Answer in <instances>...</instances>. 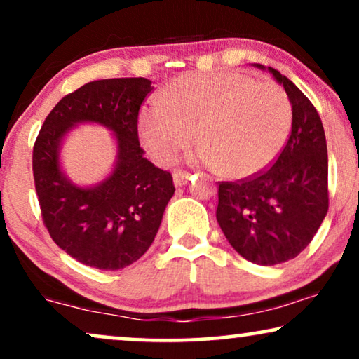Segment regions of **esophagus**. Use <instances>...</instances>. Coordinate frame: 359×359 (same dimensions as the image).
Segmentation results:
<instances>
[{
  "label": "esophagus",
  "instance_id": "esophagus-1",
  "mask_svg": "<svg viewBox=\"0 0 359 359\" xmlns=\"http://www.w3.org/2000/svg\"><path fill=\"white\" fill-rule=\"evenodd\" d=\"M189 178H191V175L186 173V171H176V173L173 175V183L176 188H178V186H184L186 183H188Z\"/></svg>",
  "mask_w": 359,
  "mask_h": 359
}]
</instances>
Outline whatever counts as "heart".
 Segmentation results:
<instances>
[{"instance_id":"1","label":"heart","mask_w":359,"mask_h":359,"mask_svg":"<svg viewBox=\"0 0 359 359\" xmlns=\"http://www.w3.org/2000/svg\"><path fill=\"white\" fill-rule=\"evenodd\" d=\"M292 107L273 83L238 72L189 73L140 107L137 132L156 163L168 165L196 139L194 163L252 178L274 163L286 145Z\"/></svg>"}]
</instances>
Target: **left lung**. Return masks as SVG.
<instances>
[{
  "instance_id": "left-lung-1",
  "label": "left lung",
  "mask_w": 359,
  "mask_h": 359,
  "mask_svg": "<svg viewBox=\"0 0 359 359\" xmlns=\"http://www.w3.org/2000/svg\"><path fill=\"white\" fill-rule=\"evenodd\" d=\"M269 72L292 106L287 144L271 168L255 178L219 184L217 222L245 259L273 266L296 258L328 210V156L320 116L307 96L278 70Z\"/></svg>"
}]
</instances>
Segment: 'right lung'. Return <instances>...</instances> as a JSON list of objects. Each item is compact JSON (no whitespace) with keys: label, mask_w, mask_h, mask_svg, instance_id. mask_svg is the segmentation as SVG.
<instances>
[{"label":"right lung","mask_w":359,"mask_h":359,"mask_svg":"<svg viewBox=\"0 0 359 359\" xmlns=\"http://www.w3.org/2000/svg\"><path fill=\"white\" fill-rule=\"evenodd\" d=\"M154 90L147 78L90 81L58 101L43 122L32 151V171L43 224L65 253L86 266L116 271L137 262L158 232L173 178L144 156L137 117ZM81 123L115 135L116 160L95 185L73 184L60 154L67 134Z\"/></svg>","instance_id":"1"}]
</instances>
